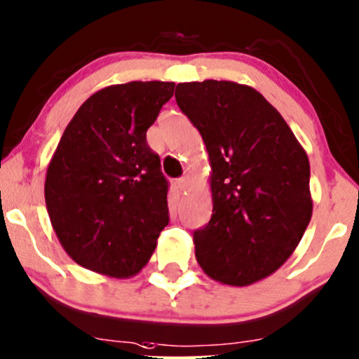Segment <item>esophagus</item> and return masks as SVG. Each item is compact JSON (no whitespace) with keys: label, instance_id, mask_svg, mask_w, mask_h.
Listing matches in <instances>:
<instances>
[{"label":"esophagus","instance_id":"34e87169","mask_svg":"<svg viewBox=\"0 0 359 359\" xmlns=\"http://www.w3.org/2000/svg\"><path fill=\"white\" fill-rule=\"evenodd\" d=\"M176 183H178V186H180L181 189H184L186 186H188V183H189V176L188 175L181 176V178H178V181H176Z\"/></svg>","mask_w":359,"mask_h":359}]
</instances>
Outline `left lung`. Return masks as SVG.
I'll return each mask as SVG.
<instances>
[{
	"label": "left lung",
	"mask_w": 359,
	"mask_h": 359,
	"mask_svg": "<svg viewBox=\"0 0 359 359\" xmlns=\"http://www.w3.org/2000/svg\"><path fill=\"white\" fill-rule=\"evenodd\" d=\"M176 104L211 160L212 216L194 231L214 280L244 287L277 271L311 217L309 156L282 115L252 87L227 81L176 86Z\"/></svg>",
	"instance_id": "1"
}]
</instances>
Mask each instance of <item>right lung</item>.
<instances>
[{
    "label": "right lung",
    "instance_id": "add662e5",
    "mask_svg": "<svg viewBox=\"0 0 359 359\" xmlns=\"http://www.w3.org/2000/svg\"><path fill=\"white\" fill-rule=\"evenodd\" d=\"M173 82H128L95 92L60 138L46 175V206L79 265L125 278L142 271L168 226V180L147 130Z\"/></svg>",
    "mask_w": 359,
    "mask_h": 359
}]
</instances>
